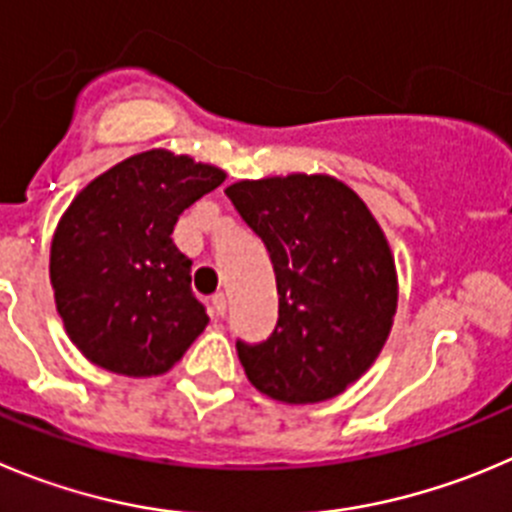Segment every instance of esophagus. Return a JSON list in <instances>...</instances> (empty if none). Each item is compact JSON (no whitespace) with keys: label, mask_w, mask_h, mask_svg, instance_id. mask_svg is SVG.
<instances>
[{"label":"esophagus","mask_w":512,"mask_h":512,"mask_svg":"<svg viewBox=\"0 0 512 512\" xmlns=\"http://www.w3.org/2000/svg\"><path fill=\"white\" fill-rule=\"evenodd\" d=\"M212 310H214V315H217V318H224V313H227V298H224V293L214 295Z\"/></svg>","instance_id":"1"}]
</instances>
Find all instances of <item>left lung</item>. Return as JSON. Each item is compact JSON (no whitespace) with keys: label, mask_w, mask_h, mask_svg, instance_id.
<instances>
[{"label":"left lung","mask_w":512,"mask_h":512,"mask_svg":"<svg viewBox=\"0 0 512 512\" xmlns=\"http://www.w3.org/2000/svg\"><path fill=\"white\" fill-rule=\"evenodd\" d=\"M265 242L278 280V326L237 341L250 384L285 404H315L358 381L389 338L396 270L379 222L326 174L270 176L224 189Z\"/></svg>","instance_id":"8db88e82"}]
</instances>
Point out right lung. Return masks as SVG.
<instances>
[{
  "mask_svg": "<svg viewBox=\"0 0 512 512\" xmlns=\"http://www.w3.org/2000/svg\"><path fill=\"white\" fill-rule=\"evenodd\" d=\"M224 171L164 148L143 151L90 181L62 214L50 283L70 341L100 369L159 376L207 328L191 293V260L171 232Z\"/></svg>",
  "mask_w": 512,
  "mask_h": 512,
  "instance_id": "obj_1",
  "label": "right lung"
}]
</instances>
